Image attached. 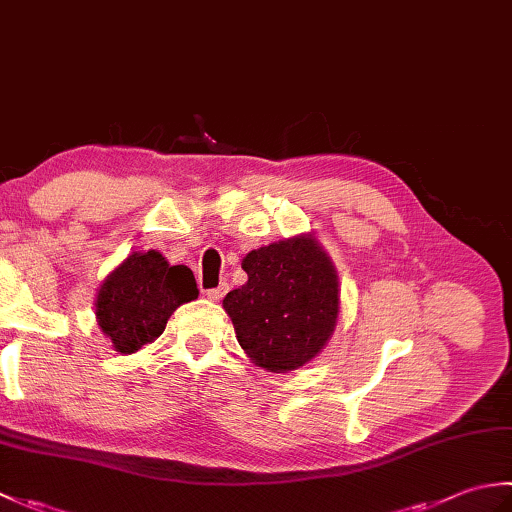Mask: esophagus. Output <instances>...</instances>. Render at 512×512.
Segmentation results:
<instances>
[{
    "mask_svg": "<svg viewBox=\"0 0 512 512\" xmlns=\"http://www.w3.org/2000/svg\"><path fill=\"white\" fill-rule=\"evenodd\" d=\"M226 292H228V284H226V281H222V284L217 286V288L206 290V297H209L211 301H220L226 295Z\"/></svg>",
    "mask_w": 512,
    "mask_h": 512,
    "instance_id": "obj_1",
    "label": "esophagus"
}]
</instances>
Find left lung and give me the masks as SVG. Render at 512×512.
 Returning a JSON list of instances; mask_svg holds the SVG:
<instances>
[{
  "label": "left lung",
  "mask_w": 512,
  "mask_h": 512,
  "mask_svg": "<svg viewBox=\"0 0 512 512\" xmlns=\"http://www.w3.org/2000/svg\"><path fill=\"white\" fill-rule=\"evenodd\" d=\"M248 281L222 306L255 365L284 374L317 356L339 319V277L312 235L281 239L244 257Z\"/></svg>",
  "instance_id": "1"
}]
</instances>
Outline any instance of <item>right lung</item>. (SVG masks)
<instances>
[{
	"instance_id": "1",
	"label": "right lung",
	"mask_w": 512,
	"mask_h": 512,
	"mask_svg": "<svg viewBox=\"0 0 512 512\" xmlns=\"http://www.w3.org/2000/svg\"><path fill=\"white\" fill-rule=\"evenodd\" d=\"M198 295L187 266H171L158 250L132 253L101 284L96 321L116 352L134 354L156 341L176 308Z\"/></svg>"
}]
</instances>
